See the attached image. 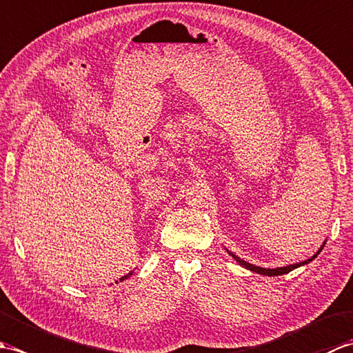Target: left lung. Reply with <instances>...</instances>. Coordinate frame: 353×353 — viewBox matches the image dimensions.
I'll return each mask as SVG.
<instances>
[{
  "instance_id": "obj_1",
  "label": "left lung",
  "mask_w": 353,
  "mask_h": 353,
  "mask_svg": "<svg viewBox=\"0 0 353 353\" xmlns=\"http://www.w3.org/2000/svg\"><path fill=\"white\" fill-rule=\"evenodd\" d=\"M323 247H325V243H323V245L320 247V249L317 250V253L314 254V256H311L310 259H306V261H302V262H297V264H292V265H287V267H277V268H262V267H258V265H253V264H250V262H245L244 259H241V258H238V256H235L234 253L232 252H229L228 250V253L230 254L232 258H234L239 265H243L244 268H247V270H250V272H254V273H258V274H264V276H282V274H287V273H290V272H292V270L294 268H297V267H302V265H306V264H310V262L312 261V259H316L317 258V254L323 250Z\"/></svg>"
}]
</instances>
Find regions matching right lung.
Returning a JSON list of instances; mask_svg holds the SVG:
<instances>
[{"label":"right lung","instance_id":"obj_1","mask_svg":"<svg viewBox=\"0 0 353 353\" xmlns=\"http://www.w3.org/2000/svg\"><path fill=\"white\" fill-rule=\"evenodd\" d=\"M133 273V272H132ZM132 273H129V274H127V276H123L121 277V279H119V281H124V279H127V277H129V276H132Z\"/></svg>","mask_w":353,"mask_h":353}]
</instances>
